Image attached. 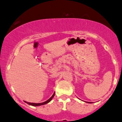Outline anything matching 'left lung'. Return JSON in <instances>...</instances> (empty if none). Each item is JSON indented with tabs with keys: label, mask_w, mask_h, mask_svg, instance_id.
Here are the masks:
<instances>
[{
	"label": "left lung",
	"mask_w": 122,
	"mask_h": 122,
	"mask_svg": "<svg viewBox=\"0 0 122 122\" xmlns=\"http://www.w3.org/2000/svg\"><path fill=\"white\" fill-rule=\"evenodd\" d=\"M87 102V103H92V102Z\"/></svg>",
	"instance_id": "obj_1"
}]
</instances>
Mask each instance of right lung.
I'll list each match as a JSON object with an SVG mask.
<instances>
[{"label":"right lung","instance_id":"add662e5","mask_svg":"<svg viewBox=\"0 0 122 122\" xmlns=\"http://www.w3.org/2000/svg\"><path fill=\"white\" fill-rule=\"evenodd\" d=\"M54 95H55V92L54 93V94L52 95V96L49 99V100H48L47 101H45V102H41V103H33V102H26V101H24L25 102H26L27 104H28V105H30V106H35V107H36V106H43V105H45V104H48V102H50L52 100V98H54Z\"/></svg>","mask_w":122,"mask_h":122}]
</instances>
